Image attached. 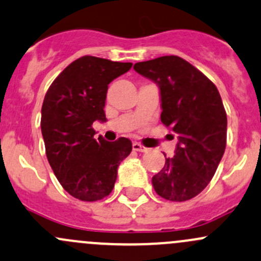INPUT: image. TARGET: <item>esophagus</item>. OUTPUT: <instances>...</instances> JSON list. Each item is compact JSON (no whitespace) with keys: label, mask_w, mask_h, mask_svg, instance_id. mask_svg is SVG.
Returning <instances> with one entry per match:
<instances>
[{"label":"esophagus","mask_w":261,"mask_h":261,"mask_svg":"<svg viewBox=\"0 0 261 261\" xmlns=\"http://www.w3.org/2000/svg\"><path fill=\"white\" fill-rule=\"evenodd\" d=\"M133 149L135 150V151H139V152H147L150 150V149H147V147H145L144 145L139 144V142H134Z\"/></svg>","instance_id":"esophagus-1"}]
</instances>
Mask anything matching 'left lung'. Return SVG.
<instances>
[{
	"label": "left lung",
	"instance_id": "8db88e82",
	"mask_svg": "<svg viewBox=\"0 0 261 261\" xmlns=\"http://www.w3.org/2000/svg\"><path fill=\"white\" fill-rule=\"evenodd\" d=\"M160 89L161 122L177 138L175 155L152 176L156 194L170 201L199 195L213 179L226 146L227 119L215 85L179 56L134 65ZM165 155V153H164Z\"/></svg>",
	"mask_w": 261,
	"mask_h": 261
}]
</instances>
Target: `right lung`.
I'll return each instance as SVG.
<instances>
[{"mask_svg":"<svg viewBox=\"0 0 261 261\" xmlns=\"http://www.w3.org/2000/svg\"><path fill=\"white\" fill-rule=\"evenodd\" d=\"M131 62L82 56L55 79L41 110L46 156L62 188L82 201L110 195L117 167L130 155L128 139L94 138L92 123L106 121L103 111L109 84L127 72Z\"/></svg>","mask_w":261,"mask_h":261,"instance_id":"add662e5","label":"right lung"}]
</instances>
